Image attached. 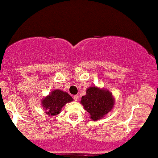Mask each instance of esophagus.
<instances>
[{
	"instance_id": "34e87169",
	"label": "esophagus",
	"mask_w": 158,
	"mask_h": 158,
	"mask_svg": "<svg viewBox=\"0 0 158 158\" xmlns=\"http://www.w3.org/2000/svg\"><path fill=\"white\" fill-rule=\"evenodd\" d=\"M77 99H78V97H77V95H74V96H73V99H74L75 102H77Z\"/></svg>"
}]
</instances>
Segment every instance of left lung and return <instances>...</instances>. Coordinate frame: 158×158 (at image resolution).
<instances>
[{"mask_svg":"<svg viewBox=\"0 0 158 158\" xmlns=\"http://www.w3.org/2000/svg\"><path fill=\"white\" fill-rule=\"evenodd\" d=\"M80 102L89 113L91 120L97 121L112 110L115 98L108 89L92 86L86 89V94L82 97Z\"/></svg>","mask_w":158,"mask_h":158,"instance_id":"left-lung-1","label":"left lung"}]
</instances>
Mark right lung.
Returning <instances> with one entry per match:
<instances>
[{
  "instance_id": "add662e5",
  "label": "right lung",
  "mask_w": 158,
  "mask_h": 158,
  "mask_svg": "<svg viewBox=\"0 0 158 158\" xmlns=\"http://www.w3.org/2000/svg\"><path fill=\"white\" fill-rule=\"evenodd\" d=\"M73 101V98L66 92L56 89H54L48 96L42 99L41 105L45 110V114L53 117L61 113L62 108L67 103H70Z\"/></svg>"
}]
</instances>
